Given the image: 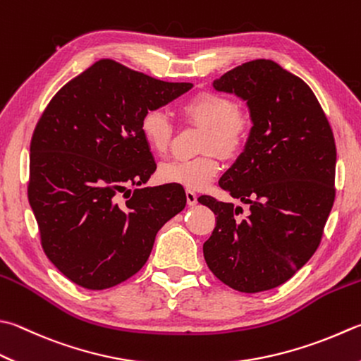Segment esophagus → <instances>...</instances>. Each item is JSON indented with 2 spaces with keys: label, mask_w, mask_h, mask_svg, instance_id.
I'll list each match as a JSON object with an SVG mask.
<instances>
[{
  "label": "esophagus",
  "mask_w": 361,
  "mask_h": 361,
  "mask_svg": "<svg viewBox=\"0 0 361 361\" xmlns=\"http://www.w3.org/2000/svg\"><path fill=\"white\" fill-rule=\"evenodd\" d=\"M185 196H187V204H188V206H195V204L198 202V195H196L195 192H192V190H187Z\"/></svg>",
  "instance_id": "obj_1"
}]
</instances>
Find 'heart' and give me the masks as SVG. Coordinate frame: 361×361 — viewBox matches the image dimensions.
I'll use <instances>...</instances> for the list:
<instances>
[{"mask_svg":"<svg viewBox=\"0 0 361 361\" xmlns=\"http://www.w3.org/2000/svg\"><path fill=\"white\" fill-rule=\"evenodd\" d=\"M183 116L204 127L200 151L207 152L196 159L171 160L160 165L159 178L166 183L202 190L219 176L221 165L214 152L221 157H235L248 138V121L239 113L233 100L215 92H201L185 102ZM140 132L146 146L154 154H165L171 145L173 122L160 108L147 110L141 116Z\"/></svg>","mask_w":361,"mask_h":361,"instance_id":"1","label":"heart"}]
</instances>
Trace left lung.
Returning <instances> with one entry per match:
<instances>
[{
	"instance_id": "obj_1",
	"label": "left lung",
	"mask_w": 361,
	"mask_h": 361,
	"mask_svg": "<svg viewBox=\"0 0 361 361\" xmlns=\"http://www.w3.org/2000/svg\"><path fill=\"white\" fill-rule=\"evenodd\" d=\"M212 86L247 102L253 127L219 183L250 214L198 198L216 215L204 259L229 288L255 294L286 283L321 243L335 201V138L311 87L274 61H250Z\"/></svg>"
}]
</instances>
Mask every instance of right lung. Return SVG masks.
I'll return each mask as SVG.
<instances>
[{
    "label": "right lung",
    "instance_id": "add662e5",
    "mask_svg": "<svg viewBox=\"0 0 361 361\" xmlns=\"http://www.w3.org/2000/svg\"><path fill=\"white\" fill-rule=\"evenodd\" d=\"M192 87L100 59L45 108L31 140L28 200L47 257L78 286L100 290L133 276L159 229L185 207L176 183L128 185L157 168L141 116Z\"/></svg>",
    "mask_w": 361,
    "mask_h": 361
}]
</instances>
